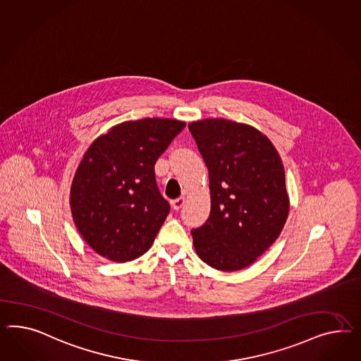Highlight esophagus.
I'll return each mask as SVG.
<instances>
[{"label":"esophagus","mask_w":361,"mask_h":361,"mask_svg":"<svg viewBox=\"0 0 361 361\" xmlns=\"http://www.w3.org/2000/svg\"><path fill=\"white\" fill-rule=\"evenodd\" d=\"M185 197H180V198H176L173 201H171V205H172L175 210H180L185 204Z\"/></svg>","instance_id":"1"}]
</instances>
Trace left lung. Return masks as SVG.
Masks as SVG:
<instances>
[{"label":"left lung","instance_id":"obj_1","mask_svg":"<svg viewBox=\"0 0 361 361\" xmlns=\"http://www.w3.org/2000/svg\"><path fill=\"white\" fill-rule=\"evenodd\" d=\"M188 127L212 195L207 221L192 230L195 252L218 271L243 269L276 242L289 214L281 157L250 125L209 118Z\"/></svg>","mask_w":361,"mask_h":361}]
</instances>
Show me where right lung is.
Instances as JSON below:
<instances>
[{
    "label": "right lung",
    "mask_w": 361,
    "mask_h": 361,
    "mask_svg": "<svg viewBox=\"0 0 361 361\" xmlns=\"http://www.w3.org/2000/svg\"><path fill=\"white\" fill-rule=\"evenodd\" d=\"M185 122L166 118L127 121L98 137L71 186V212L89 247L111 262L147 252L169 204L160 195L155 163Z\"/></svg>",
    "instance_id": "1"
}]
</instances>
